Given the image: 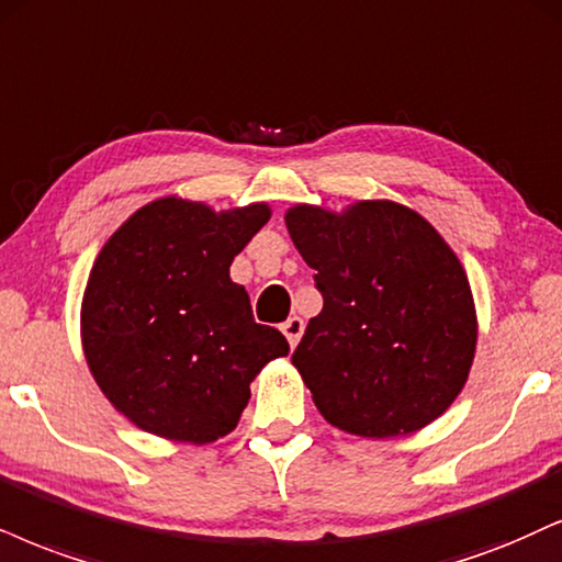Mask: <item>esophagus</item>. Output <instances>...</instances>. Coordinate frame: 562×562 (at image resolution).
<instances>
[{
	"label": "esophagus",
	"mask_w": 562,
	"mask_h": 562,
	"mask_svg": "<svg viewBox=\"0 0 562 562\" xmlns=\"http://www.w3.org/2000/svg\"><path fill=\"white\" fill-rule=\"evenodd\" d=\"M281 330H283V336H286L289 346H292V349H294V346L300 344L302 334H304V321H302V317L292 315L286 323H281Z\"/></svg>",
	"instance_id": "obj_1"
}]
</instances>
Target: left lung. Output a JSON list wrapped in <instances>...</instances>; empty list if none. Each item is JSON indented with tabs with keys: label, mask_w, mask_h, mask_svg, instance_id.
Listing matches in <instances>:
<instances>
[{
	"label": "left lung",
	"mask_w": 562,
	"mask_h": 562,
	"mask_svg": "<svg viewBox=\"0 0 562 562\" xmlns=\"http://www.w3.org/2000/svg\"><path fill=\"white\" fill-rule=\"evenodd\" d=\"M283 218L323 294L292 355L317 412L375 440L438 419L476 351L472 286L448 241L393 200L294 205Z\"/></svg>",
	"instance_id": "8db88e82"
}]
</instances>
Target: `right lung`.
Returning a JSON list of instances; mask_svg holds the SVG:
<instances>
[{"label": "right lung", "instance_id": "add662e5", "mask_svg": "<svg viewBox=\"0 0 562 562\" xmlns=\"http://www.w3.org/2000/svg\"><path fill=\"white\" fill-rule=\"evenodd\" d=\"M268 218L266 203L216 213L169 195L103 245L82 294V351L103 396L135 427L192 446L224 438L255 375L289 355L228 276Z\"/></svg>", "mask_w": 562, "mask_h": 562}]
</instances>
